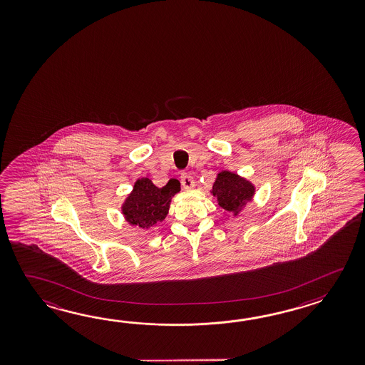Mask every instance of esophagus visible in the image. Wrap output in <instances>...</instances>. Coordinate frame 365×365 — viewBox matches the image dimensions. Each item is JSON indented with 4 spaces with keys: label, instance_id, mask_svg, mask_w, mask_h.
<instances>
[{
    "label": "esophagus",
    "instance_id": "1",
    "mask_svg": "<svg viewBox=\"0 0 365 365\" xmlns=\"http://www.w3.org/2000/svg\"><path fill=\"white\" fill-rule=\"evenodd\" d=\"M180 181H181V185L184 186L185 189H192L194 186V180L189 173H186V172H182L181 173V176H180Z\"/></svg>",
    "mask_w": 365,
    "mask_h": 365
}]
</instances>
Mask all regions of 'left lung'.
I'll return each mask as SVG.
<instances>
[{"instance_id": "8db88e82", "label": "left lung", "mask_w": 365, "mask_h": 365, "mask_svg": "<svg viewBox=\"0 0 365 365\" xmlns=\"http://www.w3.org/2000/svg\"><path fill=\"white\" fill-rule=\"evenodd\" d=\"M211 193L217 197V205L222 209L237 215L255 195V186L236 173L222 171L217 173Z\"/></svg>"}]
</instances>
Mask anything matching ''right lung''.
Masks as SVG:
<instances>
[{
    "instance_id": "1",
    "label": "right lung",
    "mask_w": 365,
    "mask_h": 365,
    "mask_svg": "<svg viewBox=\"0 0 365 365\" xmlns=\"http://www.w3.org/2000/svg\"><path fill=\"white\" fill-rule=\"evenodd\" d=\"M180 190L178 180L171 179L167 185L158 187L150 179L137 180L132 193L123 205L125 219L132 225L151 228L167 217L171 198Z\"/></svg>"
}]
</instances>
